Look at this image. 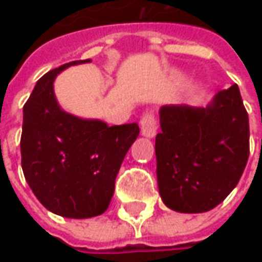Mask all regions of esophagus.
Returning a JSON list of instances; mask_svg holds the SVG:
<instances>
[{"label":"esophagus","instance_id":"esophagus-1","mask_svg":"<svg viewBox=\"0 0 262 262\" xmlns=\"http://www.w3.org/2000/svg\"><path fill=\"white\" fill-rule=\"evenodd\" d=\"M140 125H141V136L143 137L153 138L156 136V119H155L153 114H150V112L144 114L140 121Z\"/></svg>","mask_w":262,"mask_h":262}]
</instances>
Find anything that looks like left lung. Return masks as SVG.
<instances>
[{
	"label": "left lung",
	"instance_id": "8db88e82",
	"mask_svg": "<svg viewBox=\"0 0 262 262\" xmlns=\"http://www.w3.org/2000/svg\"><path fill=\"white\" fill-rule=\"evenodd\" d=\"M156 136L157 185L165 206L206 213L237 185L249 156V121L236 84L206 107L165 105Z\"/></svg>",
	"mask_w": 262,
	"mask_h": 262
}]
</instances>
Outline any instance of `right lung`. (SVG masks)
<instances>
[{"label":"right lung","mask_w":262,"mask_h":262,"mask_svg":"<svg viewBox=\"0 0 262 262\" xmlns=\"http://www.w3.org/2000/svg\"><path fill=\"white\" fill-rule=\"evenodd\" d=\"M73 61L46 73L23 106L20 140L26 182L46 210L67 219L105 213L126 151L140 134L137 122L109 126L66 112L56 100L54 81Z\"/></svg>","instance_id":"obj_1"}]
</instances>
